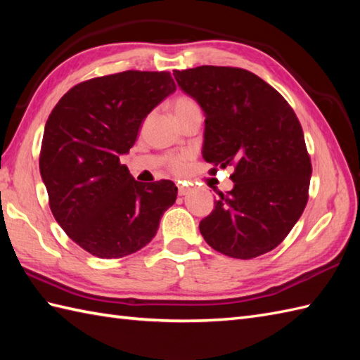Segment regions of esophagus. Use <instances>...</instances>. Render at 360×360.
I'll use <instances>...</instances> for the list:
<instances>
[{"instance_id":"esophagus-1","label":"esophagus","mask_w":360,"mask_h":360,"mask_svg":"<svg viewBox=\"0 0 360 360\" xmlns=\"http://www.w3.org/2000/svg\"><path fill=\"white\" fill-rule=\"evenodd\" d=\"M190 192V187H187L186 184H181L179 182V186H178V193L181 195V196H184V195H187Z\"/></svg>"}]
</instances>
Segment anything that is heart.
<instances>
[{
    "label": "heart",
    "mask_w": 360,
    "mask_h": 360,
    "mask_svg": "<svg viewBox=\"0 0 360 360\" xmlns=\"http://www.w3.org/2000/svg\"><path fill=\"white\" fill-rule=\"evenodd\" d=\"M170 110L174 114V117L178 119V122L181 119H184L188 114H192L195 111H200V106H198L195 98H192L190 96L186 94H181V96H176L173 101L170 102ZM187 155H176V156H170L167 159V165L170 170L179 173L186 168L187 164Z\"/></svg>",
    "instance_id": "heart-1"
}]
</instances>
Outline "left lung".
Masks as SVG:
<instances>
[{
  "mask_svg": "<svg viewBox=\"0 0 360 360\" xmlns=\"http://www.w3.org/2000/svg\"><path fill=\"white\" fill-rule=\"evenodd\" d=\"M181 89L205 114L202 158L232 165L233 188L219 192L200 223L209 246L250 259L286 238L307 207L312 173L300 122L277 89L231 66L173 71Z\"/></svg>",
  "mask_w": 360,
  "mask_h": 360,
  "instance_id": "left-lung-1",
  "label": "left lung"
}]
</instances>
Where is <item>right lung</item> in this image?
Returning <instances> with one entry per match:
<instances>
[{
  "mask_svg": "<svg viewBox=\"0 0 360 360\" xmlns=\"http://www.w3.org/2000/svg\"><path fill=\"white\" fill-rule=\"evenodd\" d=\"M176 89L170 72L124 71L72 86L46 122L40 173L53 218L98 258L134 254L155 238L178 188L142 184L120 164L143 119Z\"/></svg>",
  "mask_w": 360,
  "mask_h": 360,
  "instance_id": "add662e5",
  "label": "right lung"
}]
</instances>
